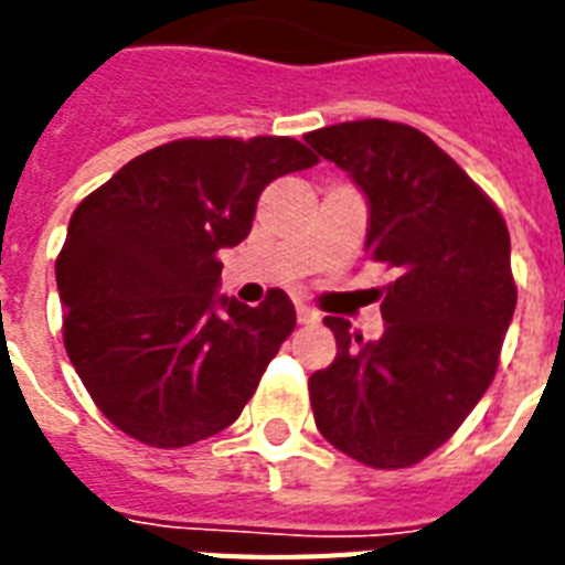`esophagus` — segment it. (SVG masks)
I'll return each instance as SVG.
<instances>
[{
	"label": "esophagus",
	"instance_id": "obj_1",
	"mask_svg": "<svg viewBox=\"0 0 565 565\" xmlns=\"http://www.w3.org/2000/svg\"><path fill=\"white\" fill-rule=\"evenodd\" d=\"M296 317H299L301 326H317L319 322V313L313 308H308V305H299V308H296Z\"/></svg>",
	"mask_w": 565,
	"mask_h": 565
}]
</instances>
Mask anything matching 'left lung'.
Returning a JSON list of instances; mask_svg holds the SVG:
<instances>
[{
  "mask_svg": "<svg viewBox=\"0 0 565 565\" xmlns=\"http://www.w3.org/2000/svg\"><path fill=\"white\" fill-rule=\"evenodd\" d=\"M305 140L366 193V252L395 273L381 340L326 317L337 358L308 381L313 419L358 463L407 469L463 425L499 370L516 310L508 222L419 128L354 119Z\"/></svg>",
  "mask_w": 565,
  "mask_h": 565,
  "instance_id": "1",
  "label": "left lung"
}]
</instances>
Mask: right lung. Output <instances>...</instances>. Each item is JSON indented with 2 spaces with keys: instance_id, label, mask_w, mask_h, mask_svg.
Listing matches in <instances>:
<instances>
[{
  "instance_id": "right-lung-1",
  "label": "right lung",
  "mask_w": 565,
  "mask_h": 565,
  "mask_svg": "<svg viewBox=\"0 0 565 565\" xmlns=\"http://www.w3.org/2000/svg\"><path fill=\"white\" fill-rule=\"evenodd\" d=\"M319 158L292 137H184L137 154L75 207L55 260L64 345L105 419L154 448L220 434L296 328L284 290L216 296L269 181Z\"/></svg>"
}]
</instances>
